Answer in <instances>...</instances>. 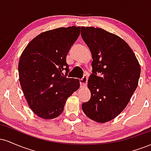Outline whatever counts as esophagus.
I'll return each instance as SVG.
<instances>
[{
    "label": "esophagus",
    "mask_w": 151,
    "mask_h": 151,
    "mask_svg": "<svg viewBox=\"0 0 151 151\" xmlns=\"http://www.w3.org/2000/svg\"><path fill=\"white\" fill-rule=\"evenodd\" d=\"M87 80H88V77L86 75H84V77L80 79V86L81 88H84L86 86Z\"/></svg>",
    "instance_id": "1"
}]
</instances>
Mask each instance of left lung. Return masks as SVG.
I'll return each mask as SVG.
<instances>
[{
    "label": "left lung",
    "mask_w": 151,
    "mask_h": 151,
    "mask_svg": "<svg viewBox=\"0 0 151 151\" xmlns=\"http://www.w3.org/2000/svg\"><path fill=\"white\" fill-rule=\"evenodd\" d=\"M81 35L93 59L88 79L91 98L81 108L91 120L107 122L127 106L138 86L141 67L131 48L116 35L99 27H81Z\"/></svg>",
    "instance_id": "left-lung-1"
}]
</instances>
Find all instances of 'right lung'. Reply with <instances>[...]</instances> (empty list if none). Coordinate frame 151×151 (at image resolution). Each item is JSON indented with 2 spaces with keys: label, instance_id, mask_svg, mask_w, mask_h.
I'll list each match as a JSON object with an SVG mask.
<instances>
[{
  "label": "right lung",
  "instance_id": "obj_1",
  "mask_svg": "<svg viewBox=\"0 0 151 151\" xmlns=\"http://www.w3.org/2000/svg\"><path fill=\"white\" fill-rule=\"evenodd\" d=\"M80 27H59L38 35L22 52L18 65L19 81L30 108L45 119L59 116L67 98L79 88V80L67 78L66 61L79 37Z\"/></svg>",
  "mask_w": 151,
  "mask_h": 151
}]
</instances>
